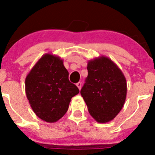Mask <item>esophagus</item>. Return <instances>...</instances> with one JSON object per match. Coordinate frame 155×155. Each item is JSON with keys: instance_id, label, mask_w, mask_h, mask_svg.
I'll return each instance as SVG.
<instances>
[{"instance_id": "obj_1", "label": "esophagus", "mask_w": 155, "mask_h": 155, "mask_svg": "<svg viewBox=\"0 0 155 155\" xmlns=\"http://www.w3.org/2000/svg\"><path fill=\"white\" fill-rule=\"evenodd\" d=\"M76 86L78 87V88L79 89V90H81V82H78L77 84H76Z\"/></svg>"}]
</instances>
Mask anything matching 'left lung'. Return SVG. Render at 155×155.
Wrapping results in <instances>:
<instances>
[{
  "label": "left lung",
  "instance_id": "left-lung-1",
  "mask_svg": "<svg viewBox=\"0 0 155 155\" xmlns=\"http://www.w3.org/2000/svg\"><path fill=\"white\" fill-rule=\"evenodd\" d=\"M87 70L81 95L96 122L106 123L123 107L127 95L126 79L120 68L105 56L89 60Z\"/></svg>",
  "mask_w": 155,
  "mask_h": 155
}]
</instances>
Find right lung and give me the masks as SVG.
Wrapping results in <instances>:
<instances>
[{"instance_id": "right-lung-1", "label": "right lung", "mask_w": 155, "mask_h": 155, "mask_svg": "<svg viewBox=\"0 0 155 155\" xmlns=\"http://www.w3.org/2000/svg\"><path fill=\"white\" fill-rule=\"evenodd\" d=\"M79 90L70 82L60 57L44 54L25 78V93L32 109L41 120L53 123L61 119Z\"/></svg>"}]
</instances>
